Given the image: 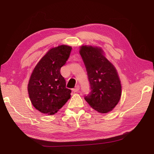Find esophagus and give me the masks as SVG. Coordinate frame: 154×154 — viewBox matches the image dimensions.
I'll use <instances>...</instances> for the list:
<instances>
[{"instance_id":"34e87169","label":"esophagus","mask_w":154,"mask_h":154,"mask_svg":"<svg viewBox=\"0 0 154 154\" xmlns=\"http://www.w3.org/2000/svg\"><path fill=\"white\" fill-rule=\"evenodd\" d=\"M79 89H80V87L79 85H77L74 88H73L72 91L74 92H78L79 91Z\"/></svg>"}]
</instances>
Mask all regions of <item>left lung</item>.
Instances as JSON below:
<instances>
[{"label": "left lung", "instance_id": "obj_1", "mask_svg": "<svg viewBox=\"0 0 154 154\" xmlns=\"http://www.w3.org/2000/svg\"><path fill=\"white\" fill-rule=\"evenodd\" d=\"M103 52L102 48L91 45H82L79 51L91 89L84 99L94 110L106 114L119 102L122 86L115 67L106 58Z\"/></svg>", "mask_w": 154, "mask_h": 154}]
</instances>
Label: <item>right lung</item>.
Here are the masks:
<instances>
[{"instance_id": "right-lung-1", "label": "right lung", "mask_w": 154, "mask_h": 154, "mask_svg": "<svg viewBox=\"0 0 154 154\" xmlns=\"http://www.w3.org/2000/svg\"><path fill=\"white\" fill-rule=\"evenodd\" d=\"M72 47L61 45L48 51L32 72L28 93L33 106L40 112L54 115L70 98L60 69L69 59Z\"/></svg>"}]
</instances>
